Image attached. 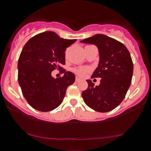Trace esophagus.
Masks as SVG:
<instances>
[{
    "instance_id": "34e87169",
    "label": "esophagus",
    "mask_w": 151,
    "mask_h": 151,
    "mask_svg": "<svg viewBox=\"0 0 151 151\" xmlns=\"http://www.w3.org/2000/svg\"><path fill=\"white\" fill-rule=\"evenodd\" d=\"M75 81L76 82H79V81H80V79L79 78V77H76V79H75Z\"/></svg>"
}]
</instances>
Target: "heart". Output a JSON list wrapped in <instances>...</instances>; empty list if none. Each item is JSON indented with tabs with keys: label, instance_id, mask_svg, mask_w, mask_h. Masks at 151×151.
Segmentation results:
<instances>
[{
	"label": "heart",
	"instance_id": "heart-1",
	"mask_svg": "<svg viewBox=\"0 0 151 151\" xmlns=\"http://www.w3.org/2000/svg\"><path fill=\"white\" fill-rule=\"evenodd\" d=\"M74 72L77 74V75L80 76V77H84L88 72V69L86 68H83V67H80V68H75L74 70Z\"/></svg>",
	"mask_w": 151,
	"mask_h": 151
}]
</instances>
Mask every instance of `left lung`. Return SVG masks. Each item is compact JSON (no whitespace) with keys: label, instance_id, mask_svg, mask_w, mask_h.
Returning a JSON list of instances; mask_svg holds the SVG:
<instances>
[{"label":"left lung","instance_id":"1","mask_svg":"<svg viewBox=\"0 0 151 151\" xmlns=\"http://www.w3.org/2000/svg\"><path fill=\"white\" fill-rule=\"evenodd\" d=\"M81 43L97 46L99 63L91 78H101L96 86L86 80L88 86L82 93L83 100L98 112L112 111L122 102L131 86L134 71L131 55L125 45L105 35L97 34Z\"/></svg>","mask_w":151,"mask_h":151}]
</instances>
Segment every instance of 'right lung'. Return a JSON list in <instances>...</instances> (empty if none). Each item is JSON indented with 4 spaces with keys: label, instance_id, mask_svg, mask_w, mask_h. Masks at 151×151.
<instances>
[{
    "label": "right lung",
    "instance_id": "1",
    "mask_svg": "<svg viewBox=\"0 0 151 151\" xmlns=\"http://www.w3.org/2000/svg\"><path fill=\"white\" fill-rule=\"evenodd\" d=\"M76 40L45 32L32 37L23 46L17 63V80L25 99L37 111L48 112L58 108L67 88L75 81V75L62 65L65 63V49ZM56 69L64 76L52 78L51 72Z\"/></svg>",
    "mask_w": 151,
    "mask_h": 151
}]
</instances>
